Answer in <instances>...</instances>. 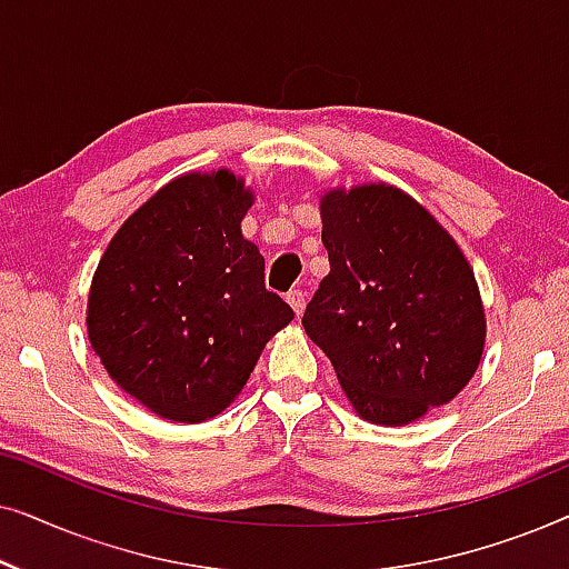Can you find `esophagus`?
Returning a JSON list of instances; mask_svg holds the SVG:
<instances>
[{"label": "esophagus", "instance_id": "1", "mask_svg": "<svg viewBox=\"0 0 569 569\" xmlns=\"http://www.w3.org/2000/svg\"><path fill=\"white\" fill-rule=\"evenodd\" d=\"M287 302H290V308L295 310V313L302 316V310H306V302H308V292L290 290L287 292Z\"/></svg>", "mask_w": 569, "mask_h": 569}]
</instances>
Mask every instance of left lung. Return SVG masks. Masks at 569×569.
I'll return each mask as SVG.
<instances>
[{
  "label": "left lung",
  "instance_id": "obj_1",
  "mask_svg": "<svg viewBox=\"0 0 569 569\" xmlns=\"http://www.w3.org/2000/svg\"><path fill=\"white\" fill-rule=\"evenodd\" d=\"M331 271L302 326L329 357L357 415L401 427L448 403L485 352L473 271L442 224L393 186L321 199Z\"/></svg>",
  "mask_w": 569,
  "mask_h": 569
}]
</instances>
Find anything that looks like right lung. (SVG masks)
Masks as SVG:
<instances>
[{"label":"right lung","instance_id":"1","mask_svg":"<svg viewBox=\"0 0 569 569\" xmlns=\"http://www.w3.org/2000/svg\"><path fill=\"white\" fill-rule=\"evenodd\" d=\"M251 204L224 168L176 178L121 224L92 277L90 345L162 419L193 425L228 409L263 345L295 318L240 232Z\"/></svg>","mask_w":569,"mask_h":569}]
</instances>
